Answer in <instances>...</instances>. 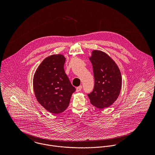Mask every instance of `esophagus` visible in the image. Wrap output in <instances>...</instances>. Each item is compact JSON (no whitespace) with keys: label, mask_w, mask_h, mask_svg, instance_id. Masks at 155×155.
Masks as SVG:
<instances>
[{"label":"esophagus","mask_w":155,"mask_h":155,"mask_svg":"<svg viewBox=\"0 0 155 155\" xmlns=\"http://www.w3.org/2000/svg\"><path fill=\"white\" fill-rule=\"evenodd\" d=\"M82 88V86H79L78 87L76 88V92H79L81 91V89Z\"/></svg>","instance_id":"obj_1"}]
</instances>
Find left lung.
<instances>
[{
	"mask_svg": "<svg viewBox=\"0 0 155 155\" xmlns=\"http://www.w3.org/2000/svg\"><path fill=\"white\" fill-rule=\"evenodd\" d=\"M93 67L95 85L88 94L91 103L98 109L109 107L117 99L122 88L120 71L106 52L93 50L89 57Z\"/></svg>",
	"mask_w": 155,
	"mask_h": 155,
	"instance_id": "obj_1",
	"label": "left lung"
}]
</instances>
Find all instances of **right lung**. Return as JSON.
Returning a JSON list of instances; mask_svg holds the SVG:
<instances>
[{"label":"right lung","instance_id":"add662e5","mask_svg":"<svg viewBox=\"0 0 155 155\" xmlns=\"http://www.w3.org/2000/svg\"><path fill=\"white\" fill-rule=\"evenodd\" d=\"M65 61L66 58L62 54L49 55L38 66L33 77V90L37 101L52 114L65 110L76 91L65 73Z\"/></svg>","mask_w":155,"mask_h":155}]
</instances>
